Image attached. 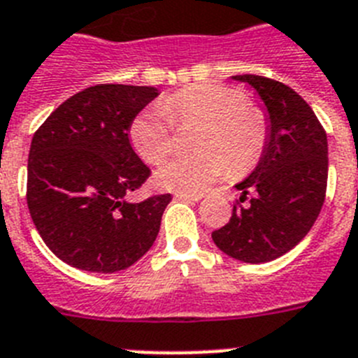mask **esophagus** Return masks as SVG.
<instances>
[{"instance_id": "esophagus-1", "label": "esophagus", "mask_w": 358, "mask_h": 358, "mask_svg": "<svg viewBox=\"0 0 358 358\" xmlns=\"http://www.w3.org/2000/svg\"><path fill=\"white\" fill-rule=\"evenodd\" d=\"M176 198L183 201H198L201 200V194H194V192H176Z\"/></svg>"}]
</instances>
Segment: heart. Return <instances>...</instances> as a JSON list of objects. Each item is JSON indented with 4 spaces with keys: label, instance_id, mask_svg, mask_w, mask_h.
Listing matches in <instances>:
<instances>
[{
    "label": "heart",
    "instance_id": "1",
    "mask_svg": "<svg viewBox=\"0 0 358 358\" xmlns=\"http://www.w3.org/2000/svg\"><path fill=\"white\" fill-rule=\"evenodd\" d=\"M203 124L194 155H178L155 173L160 189L200 192L232 169L243 175L252 169L268 144V120L254 108L243 90L227 85H192L162 99L135 117L129 138L149 164H158L175 145L176 126Z\"/></svg>",
    "mask_w": 358,
    "mask_h": 358
}]
</instances>
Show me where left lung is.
<instances>
[{
  "instance_id": "left-lung-1",
  "label": "left lung",
  "mask_w": 358,
  "mask_h": 358,
  "mask_svg": "<svg viewBox=\"0 0 358 358\" xmlns=\"http://www.w3.org/2000/svg\"><path fill=\"white\" fill-rule=\"evenodd\" d=\"M257 92L268 110V144L254 173L236 185L255 196L236 201L216 247L245 263H266L299 243L321 213L328 183V138L308 102L290 86L263 76H234Z\"/></svg>"
}]
</instances>
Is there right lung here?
Segmentation results:
<instances>
[{
    "label": "right lung",
    "mask_w": 358,
    "mask_h": 358,
    "mask_svg": "<svg viewBox=\"0 0 358 358\" xmlns=\"http://www.w3.org/2000/svg\"><path fill=\"white\" fill-rule=\"evenodd\" d=\"M157 95L151 86H90L34 133L27 203L46 247L68 265L119 272L155 243L171 194L127 201L151 175L127 131Z\"/></svg>",
    "instance_id": "obj_1"
}]
</instances>
